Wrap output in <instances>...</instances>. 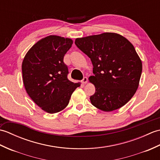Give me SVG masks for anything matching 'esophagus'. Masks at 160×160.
<instances>
[{
	"label": "esophagus",
	"instance_id": "esophagus-1",
	"mask_svg": "<svg viewBox=\"0 0 160 160\" xmlns=\"http://www.w3.org/2000/svg\"><path fill=\"white\" fill-rule=\"evenodd\" d=\"M87 82H88V78L87 77H84L82 80V82L83 84H86Z\"/></svg>",
	"mask_w": 160,
	"mask_h": 160
}]
</instances>
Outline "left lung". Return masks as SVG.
<instances>
[{
    "instance_id": "left-lung-1",
    "label": "left lung",
    "mask_w": 160,
    "mask_h": 160,
    "mask_svg": "<svg viewBox=\"0 0 160 160\" xmlns=\"http://www.w3.org/2000/svg\"><path fill=\"white\" fill-rule=\"evenodd\" d=\"M75 44L93 66L94 76L89 78L96 87L91 104L107 112L123 107L136 92L142 71L133 45L122 36L108 32L76 38Z\"/></svg>"
}]
</instances>
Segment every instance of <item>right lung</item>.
I'll use <instances>...</instances> for the list:
<instances>
[{"mask_svg":"<svg viewBox=\"0 0 160 160\" xmlns=\"http://www.w3.org/2000/svg\"><path fill=\"white\" fill-rule=\"evenodd\" d=\"M73 44L70 38L49 36L37 42L22 64V80L32 100L49 113L63 110L80 83L67 78L69 70L64 56Z\"/></svg>","mask_w":160,"mask_h":160,"instance_id":"add662e5","label":"right lung"}]
</instances>
